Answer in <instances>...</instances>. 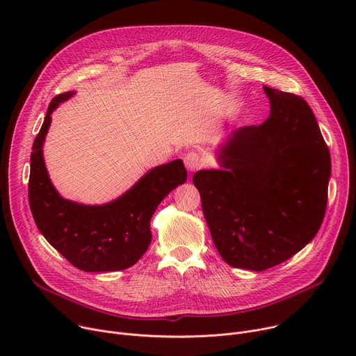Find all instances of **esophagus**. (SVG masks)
<instances>
[{"mask_svg": "<svg viewBox=\"0 0 356 356\" xmlns=\"http://www.w3.org/2000/svg\"><path fill=\"white\" fill-rule=\"evenodd\" d=\"M184 165L188 172H195L201 166V156L191 150L184 156Z\"/></svg>", "mask_w": 356, "mask_h": 356, "instance_id": "1", "label": "esophagus"}]
</instances>
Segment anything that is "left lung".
<instances>
[{"instance_id": "8db88e82", "label": "left lung", "mask_w": 356, "mask_h": 356, "mask_svg": "<svg viewBox=\"0 0 356 356\" xmlns=\"http://www.w3.org/2000/svg\"><path fill=\"white\" fill-rule=\"evenodd\" d=\"M270 115L231 132L218 149L221 169L193 183L222 259L262 272L306 246L318 232L328 197L331 158L310 106L264 87Z\"/></svg>"}]
</instances>
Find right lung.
I'll use <instances>...</instances> for the list:
<instances>
[{"mask_svg": "<svg viewBox=\"0 0 356 356\" xmlns=\"http://www.w3.org/2000/svg\"><path fill=\"white\" fill-rule=\"evenodd\" d=\"M74 95H56L47 107L31 154L29 206L46 241L84 272L124 270L135 265L152 241L150 218L161 201L187 180L181 159L150 169L127 193L103 206H86L63 198L49 179L42 147L52 113Z\"/></svg>", "mask_w": 356, "mask_h": 356, "instance_id": "right-lung-1", "label": "right lung"}]
</instances>
